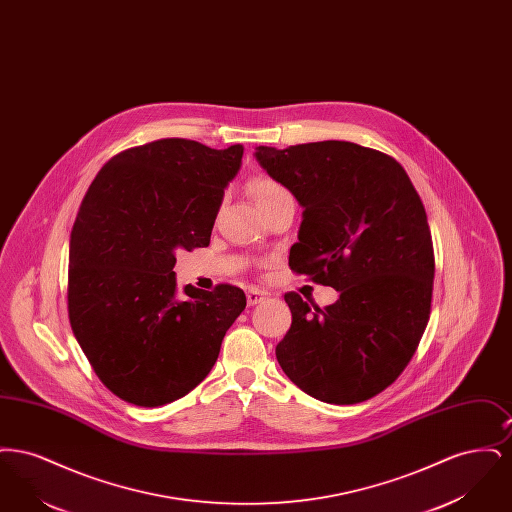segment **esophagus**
Listing matches in <instances>:
<instances>
[{"label": "esophagus", "instance_id": "obj_1", "mask_svg": "<svg viewBox=\"0 0 512 512\" xmlns=\"http://www.w3.org/2000/svg\"><path fill=\"white\" fill-rule=\"evenodd\" d=\"M267 299V293L261 292V290H257V288H251L249 292H247V305H259V303H263Z\"/></svg>", "mask_w": 512, "mask_h": 512}]
</instances>
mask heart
I'll use <instances>...</instances> for the list:
<instances>
[{
  "label": "heart",
  "instance_id": "obj_1",
  "mask_svg": "<svg viewBox=\"0 0 512 512\" xmlns=\"http://www.w3.org/2000/svg\"><path fill=\"white\" fill-rule=\"evenodd\" d=\"M249 192L253 195L257 207H267L268 203L276 201L278 197H284L288 195V190L284 186H280L276 180L267 178V176H261V178H255L249 186Z\"/></svg>",
  "mask_w": 512,
  "mask_h": 512
}]
</instances>
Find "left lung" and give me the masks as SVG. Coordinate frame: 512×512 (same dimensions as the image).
I'll list each match as a JSON object with an SVG mask.
<instances>
[{
  "mask_svg": "<svg viewBox=\"0 0 512 512\" xmlns=\"http://www.w3.org/2000/svg\"><path fill=\"white\" fill-rule=\"evenodd\" d=\"M255 157L303 207L290 268L340 292L324 309L284 295L292 326L276 359L315 399L366 401L409 365L430 318L436 263L420 195L393 157L351 142L259 146Z\"/></svg>",
  "mask_w": 512,
  "mask_h": 512,
  "instance_id": "left-lung-1",
  "label": "left lung"
}]
</instances>
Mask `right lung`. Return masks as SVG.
<instances>
[{
	"instance_id": "obj_1",
	"label": "right lung",
	"mask_w": 512,
	"mask_h": 512,
	"mask_svg": "<svg viewBox=\"0 0 512 512\" xmlns=\"http://www.w3.org/2000/svg\"><path fill=\"white\" fill-rule=\"evenodd\" d=\"M244 147L165 138L109 159L69 245V320L105 388L138 407L184 397L211 372L245 293H176L174 253L207 247Z\"/></svg>"
}]
</instances>
